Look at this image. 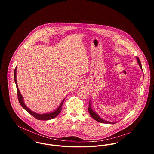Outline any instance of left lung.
Here are the masks:
<instances>
[{
	"label": "left lung",
	"mask_w": 154,
	"mask_h": 154,
	"mask_svg": "<svg viewBox=\"0 0 154 154\" xmlns=\"http://www.w3.org/2000/svg\"><path fill=\"white\" fill-rule=\"evenodd\" d=\"M136 59H137V63H138V65H139L140 66V69H141V70H142V65H141V63H140V60H139V59L137 57H136ZM143 71V70H142ZM91 100H90V101H89V107H88V111H89V113L90 114V115H91V116L94 119V120H95L96 121H97V122H100V123H110V124H114V123H116V122H108V121H107V120H104V119H102L97 112H95L94 110H92V107H91Z\"/></svg>",
	"instance_id": "8db88e82"
}]
</instances>
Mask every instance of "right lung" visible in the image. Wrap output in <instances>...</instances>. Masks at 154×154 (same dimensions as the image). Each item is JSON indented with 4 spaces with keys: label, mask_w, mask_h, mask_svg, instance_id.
<instances>
[{
    "label": "right lung",
    "mask_w": 154,
    "mask_h": 154,
    "mask_svg": "<svg viewBox=\"0 0 154 154\" xmlns=\"http://www.w3.org/2000/svg\"><path fill=\"white\" fill-rule=\"evenodd\" d=\"M14 79H15V82L16 86H17V93H18V98L20 105L23 108V109H25L27 112H28L30 114H31L35 118H36L38 120H50V119H54V117H56V116H58V114L60 113V112L62 110V106L63 103L65 101V98L62 100V101L60 104L59 106L56 110H54L53 111H51L50 112H47V113H43V114H38V113L32 111V110H30L29 108H28L26 107V106L25 105L24 101H23V97H22L20 90H19V88L18 87V84H17V67H15V70H14Z\"/></svg>",
    "instance_id": "right-lung-1"
}]
</instances>
